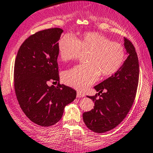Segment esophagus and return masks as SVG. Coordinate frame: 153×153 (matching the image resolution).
<instances>
[{"label": "esophagus", "mask_w": 153, "mask_h": 153, "mask_svg": "<svg viewBox=\"0 0 153 153\" xmlns=\"http://www.w3.org/2000/svg\"><path fill=\"white\" fill-rule=\"evenodd\" d=\"M85 96L84 93H82L81 91H77V97L78 98H81V97H84Z\"/></svg>", "instance_id": "obj_1"}]
</instances>
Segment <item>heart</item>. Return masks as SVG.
Listing matches in <instances>:
<instances>
[{
    "instance_id": "1",
    "label": "heart",
    "mask_w": 153,
    "mask_h": 153,
    "mask_svg": "<svg viewBox=\"0 0 153 153\" xmlns=\"http://www.w3.org/2000/svg\"><path fill=\"white\" fill-rule=\"evenodd\" d=\"M59 57L63 61L75 60L83 51H89L86 64L78 65L63 74V81L70 87L85 89L95 82L99 75L111 76L123 64L126 50L123 45L113 42L98 32H87L76 39L65 34L58 41Z\"/></svg>"
}]
</instances>
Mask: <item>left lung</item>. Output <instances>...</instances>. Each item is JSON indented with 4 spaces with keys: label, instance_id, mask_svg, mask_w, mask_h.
Here are the masks:
<instances>
[{
    "label": "left lung",
    "instance_id": "1",
    "mask_svg": "<svg viewBox=\"0 0 153 153\" xmlns=\"http://www.w3.org/2000/svg\"><path fill=\"white\" fill-rule=\"evenodd\" d=\"M128 54L120 69L98 85L99 93L87 96L94 102L91 111L83 114V120L89 129L103 133L117 126L126 117L133 105L139 80V62L134 45L124 38Z\"/></svg>",
    "mask_w": 153,
    "mask_h": 153
}]
</instances>
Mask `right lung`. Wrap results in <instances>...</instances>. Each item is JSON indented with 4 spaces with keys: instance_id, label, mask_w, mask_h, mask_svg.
Returning a JSON list of instances; mask_svg holds the SVG:
<instances>
[{
    "instance_id": "add662e5",
    "label": "right lung",
    "mask_w": 153,
    "mask_h": 153,
    "mask_svg": "<svg viewBox=\"0 0 153 153\" xmlns=\"http://www.w3.org/2000/svg\"><path fill=\"white\" fill-rule=\"evenodd\" d=\"M59 27L38 31L25 39L18 51L14 66V87L25 115L34 123L51 126L62 117L66 105L76 98V91L60 84ZM48 82H59L55 88Z\"/></svg>"
}]
</instances>
